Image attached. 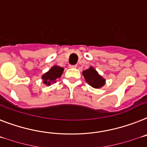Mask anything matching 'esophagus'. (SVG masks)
I'll use <instances>...</instances> for the list:
<instances>
[{
	"mask_svg": "<svg viewBox=\"0 0 147 147\" xmlns=\"http://www.w3.org/2000/svg\"><path fill=\"white\" fill-rule=\"evenodd\" d=\"M69 68H76L77 67V65H69Z\"/></svg>",
	"mask_w": 147,
	"mask_h": 147,
	"instance_id": "obj_1",
	"label": "esophagus"
}]
</instances>
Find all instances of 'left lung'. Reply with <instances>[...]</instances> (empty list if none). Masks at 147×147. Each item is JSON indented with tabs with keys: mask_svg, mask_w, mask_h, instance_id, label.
Masks as SVG:
<instances>
[{
	"mask_svg": "<svg viewBox=\"0 0 147 147\" xmlns=\"http://www.w3.org/2000/svg\"><path fill=\"white\" fill-rule=\"evenodd\" d=\"M82 73L86 81L93 88H100L105 84V80L99 76L96 70L92 66L83 71Z\"/></svg>",
	"mask_w": 147,
	"mask_h": 147,
	"instance_id": "1",
	"label": "left lung"
}]
</instances>
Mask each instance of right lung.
I'll return each mask as SVG.
<instances>
[{"label":"right lung","instance_id":"1","mask_svg":"<svg viewBox=\"0 0 147 147\" xmlns=\"http://www.w3.org/2000/svg\"><path fill=\"white\" fill-rule=\"evenodd\" d=\"M63 69V68L58 66H52L49 71H47L46 73H45L42 76V79H43V83L49 86L51 83L56 82V80L62 76Z\"/></svg>","mask_w":147,"mask_h":147}]
</instances>
